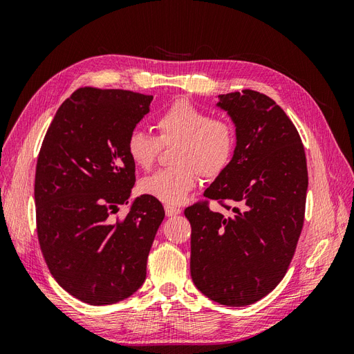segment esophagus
<instances>
[{
    "label": "esophagus",
    "mask_w": 354,
    "mask_h": 354,
    "mask_svg": "<svg viewBox=\"0 0 354 354\" xmlns=\"http://www.w3.org/2000/svg\"><path fill=\"white\" fill-rule=\"evenodd\" d=\"M180 212H181V209H180L178 207H174V205H165V214H167V217L178 216Z\"/></svg>",
    "instance_id": "obj_1"
}]
</instances>
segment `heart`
<instances>
[{"label": "heart", "instance_id": "1", "mask_svg": "<svg viewBox=\"0 0 354 354\" xmlns=\"http://www.w3.org/2000/svg\"><path fill=\"white\" fill-rule=\"evenodd\" d=\"M158 138L134 130L127 138V152L133 162L143 169L151 168L160 145L174 146L173 164L142 180L145 195L164 203H181L195 189L198 174L212 180L232 164L236 152V131L229 121L211 115L187 102L174 103L158 116Z\"/></svg>", "mask_w": 354, "mask_h": 354}]
</instances>
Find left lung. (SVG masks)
Instances as JSON below:
<instances>
[{"instance_id": "obj_1", "label": "left lung", "mask_w": 354, "mask_h": 354, "mask_svg": "<svg viewBox=\"0 0 354 354\" xmlns=\"http://www.w3.org/2000/svg\"><path fill=\"white\" fill-rule=\"evenodd\" d=\"M217 106L236 127V152L203 196L233 214L212 211L208 201L185 209L190 274L212 301L242 307L272 292L292 260L304 223L307 162L295 125L266 94H221Z\"/></svg>"}]
</instances>
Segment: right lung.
<instances>
[{
  "label": "right lung",
  "instance_id": "obj_1",
  "mask_svg": "<svg viewBox=\"0 0 354 354\" xmlns=\"http://www.w3.org/2000/svg\"><path fill=\"white\" fill-rule=\"evenodd\" d=\"M153 95L80 88L62 103L42 142L35 173L37 232L56 282L81 301L108 306L133 295L165 217L147 195L124 218L136 164L127 138L149 112Z\"/></svg>",
  "mask_w": 354,
  "mask_h": 354
}]
</instances>
